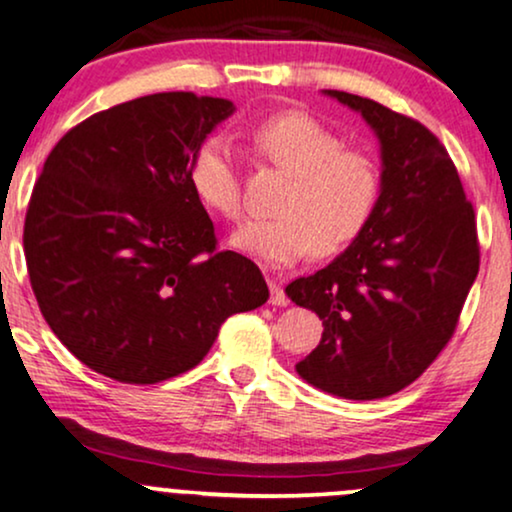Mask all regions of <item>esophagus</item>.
<instances>
[{"label": "esophagus", "instance_id": "34e87169", "mask_svg": "<svg viewBox=\"0 0 512 512\" xmlns=\"http://www.w3.org/2000/svg\"><path fill=\"white\" fill-rule=\"evenodd\" d=\"M269 291H272V298H269V303L272 305H289V296H286V291L281 289L279 281H269Z\"/></svg>", "mask_w": 512, "mask_h": 512}]
</instances>
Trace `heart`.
Returning <instances> with one entry per match:
<instances>
[{
    "label": "heart",
    "mask_w": 512,
    "mask_h": 512,
    "mask_svg": "<svg viewBox=\"0 0 512 512\" xmlns=\"http://www.w3.org/2000/svg\"><path fill=\"white\" fill-rule=\"evenodd\" d=\"M252 144L262 161L291 178L276 204V219L248 221L231 243L267 264H293L310 250L332 257L366 231L378 207L383 175L368 151L315 117L281 113L260 122ZM199 202L226 221L243 216V182L233 146L221 137L199 144L190 161Z\"/></svg>",
    "instance_id": "b5f03b06"
}]
</instances>
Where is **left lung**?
<instances>
[{
	"label": "left lung",
	"instance_id": "obj_1",
	"mask_svg": "<svg viewBox=\"0 0 512 512\" xmlns=\"http://www.w3.org/2000/svg\"><path fill=\"white\" fill-rule=\"evenodd\" d=\"M327 93L378 134L383 187L349 250L286 286L325 327L296 370L337 397L380 399L414 383L455 334L479 274L477 219L431 129L370 98Z\"/></svg>",
	"mask_w": 512,
	"mask_h": 512
}]
</instances>
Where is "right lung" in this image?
Returning a JSON list of instances; mask_svg holds the SVG:
<instances>
[{
  "instance_id": "obj_1",
  "label": "right lung",
  "mask_w": 512,
  "mask_h": 512,
  "mask_svg": "<svg viewBox=\"0 0 512 512\" xmlns=\"http://www.w3.org/2000/svg\"><path fill=\"white\" fill-rule=\"evenodd\" d=\"M223 98L151 93L86 117L35 180L23 252L40 313L84 366L154 385L195 368L223 322L267 303L255 262L219 250L190 185Z\"/></svg>"
}]
</instances>
